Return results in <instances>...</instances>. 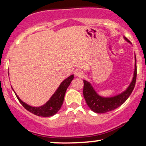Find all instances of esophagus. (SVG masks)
<instances>
[{
	"instance_id": "1",
	"label": "esophagus",
	"mask_w": 146,
	"mask_h": 146,
	"mask_svg": "<svg viewBox=\"0 0 146 146\" xmlns=\"http://www.w3.org/2000/svg\"><path fill=\"white\" fill-rule=\"evenodd\" d=\"M75 75H76V76H77V77L82 78V77L84 76V73H83L82 70L78 69V70H76V72H75Z\"/></svg>"
}]
</instances>
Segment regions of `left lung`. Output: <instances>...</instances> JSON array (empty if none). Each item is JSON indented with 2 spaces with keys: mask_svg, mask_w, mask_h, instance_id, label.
<instances>
[{
  "mask_svg": "<svg viewBox=\"0 0 146 146\" xmlns=\"http://www.w3.org/2000/svg\"><path fill=\"white\" fill-rule=\"evenodd\" d=\"M124 39L128 43L130 41L125 36H123ZM134 71L132 82L127 89L122 93L111 97H103L99 95L94 89L93 86L89 82L84 80V88H83V95L85 99V101L88 107L93 111L97 113H103L106 112L112 111L115 109L123 105L127 100L130 94H132L134 86H135L136 80H137V59L134 55Z\"/></svg>",
  "mask_w": 146,
  "mask_h": 146,
  "instance_id": "8db88e82",
  "label": "left lung"
}]
</instances>
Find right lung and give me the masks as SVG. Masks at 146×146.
Masks as SVG:
<instances>
[{
    "label": "right lung",
    "mask_w": 146,
    "mask_h": 146,
    "mask_svg": "<svg viewBox=\"0 0 146 146\" xmlns=\"http://www.w3.org/2000/svg\"><path fill=\"white\" fill-rule=\"evenodd\" d=\"M73 78H74V76L71 75V76L66 78L64 80L62 81L57 90L53 94V95L50 97V98L44 105L39 107H33L28 105L27 103L22 101L17 95V94L15 92L14 93H15L16 96L18 98L19 101L23 105V107L25 110L38 116L49 117V116L55 115L60 110L61 107L63 104L66 91L67 88L70 85L71 81L73 80Z\"/></svg>",
    "instance_id": "obj_1"
}]
</instances>
